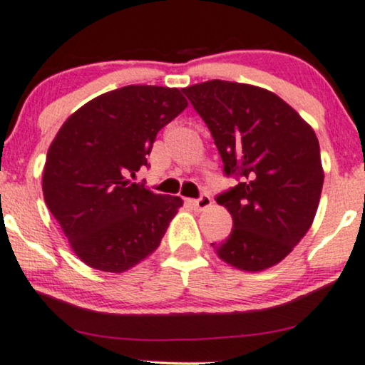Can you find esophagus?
Wrapping results in <instances>:
<instances>
[{
  "label": "esophagus",
  "instance_id": "1",
  "mask_svg": "<svg viewBox=\"0 0 365 365\" xmlns=\"http://www.w3.org/2000/svg\"><path fill=\"white\" fill-rule=\"evenodd\" d=\"M190 205H191V208H195V210H200V211L206 210L211 205V197L208 195H201L197 200H191Z\"/></svg>",
  "mask_w": 365,
  "mask_h": 365
}]
</instances>
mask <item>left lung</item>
<instances>
[{"label":"left lung","mask_w":365,"mask_h":365,"mask_svg":"<svg viewBox=\"0 0 365 365\" xmlns=\"http://www.w3.org/2000/svg\"><path fill=\"white\" fill-rule=\"evenodd\" d=\"M210 128L225 175L237 186L217 196L233 228L218 257L257 272L281 262L312 227L323 187L313 128L267 89L206 81L182 89Z\"/></svg>","instance_id":"1"}]
</instances>
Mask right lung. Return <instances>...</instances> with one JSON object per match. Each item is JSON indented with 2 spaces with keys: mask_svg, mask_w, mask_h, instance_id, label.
<instances>
[{
  "mask_svg": "<svg viewBox=\"0 0 365 365\" xmlns=\"http://www.w3.org/2000/svg\"><path fill=\"white\" fill-rule=\"evenodd\" d=\"M187 106L175 88L125 86L81 106L45 160V203L89 267L123 272L159 247L182 200L132 182L157 133Z\"/></svg>",
  "mask_w": 365,
  "mask_h": 365,
  "instance_id": "1",
  "label": "right lung"
}]
</instances>
